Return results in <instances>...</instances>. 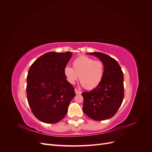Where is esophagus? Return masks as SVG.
<instances>
[{
	"mask_svg": "<svg viewBox=\"0 0 152 152\" xmlns=\"http://www.w3.org/2000/svg\"><path fill=\"white\" fill-rule=\"evenodd\" d=\"M75 94H80L82 93V92L80 91H79L77 89H75Z\"/></svg>",
	"mask_w": 152,
	"mask_h": 152,
	"instance_id": "1",
	"label": "esophagus"
}]
</instances>
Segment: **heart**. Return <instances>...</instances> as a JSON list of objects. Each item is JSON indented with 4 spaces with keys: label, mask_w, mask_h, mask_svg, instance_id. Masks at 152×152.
Here are the masks:
<instances>
[{
    "label": "heart",
    "mask_w": 152,
    "mask_h": 152,
    "mask_svg": "<svg viewBox=\"0 0 152 152\" xmlns=\"http://www.w3.org/2000/svg\"><path fill=\"white\" fill-rule=\"evenodd\" d=\"M72 66L73 68L66 66L64 68V75L70 84H74L79 76L80 83L87 90L96 88L102 82L104 75L102 61L82 56L73 61Z\"/></svg>",
    "instance_id": "heart-1"
}]
</instances>
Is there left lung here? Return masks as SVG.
<instances>
[{
  "label": "left lung",
  "instance_id": "1",
  "mask_svg": "<svg viewBox=\"0 0 152 152\" xmlns=\"http://www.w3.org/2000/svg\"><path fill=\"white\" fill-rule=\"evenodd\" d=\"M102 60L104 75L100 84L89 92L82 93L84 98L83 112L89 118L101 121L113 117L123 102L124 75L115 59L99 52L89 53Z\"/></svg>",
  "mask_w": 152,
  "mask_h": 152
}]
</instances>
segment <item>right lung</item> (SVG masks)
Returning a JSON list of instances; mask_svg holds the SVG:
<instances>
[{
    "label": "right lung",
    "mask_w": 152,
    "mask_h": 152,
    "mask_svg": "<svg viewBox=\"0 0 152 152\" xmlns=\"http://www.w3.org/2000/svg\"><path fill=\"white\" fill-rule=\"evenodd\" d=\"M72 55V52H49L37 59L29 69L27 100L34 116L41 122L60 121L75 96L74 87L64 75Z\"/></svg>",
    "instance_id": "add662e5"
}]
</instances>
